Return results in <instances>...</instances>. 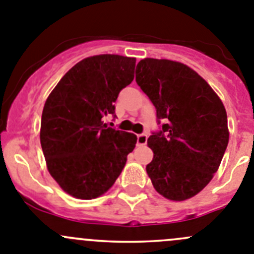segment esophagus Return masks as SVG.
Returning a JSON list of instances; mask_svg holds the SVG:
<instances>
[{
    "instance_id": "1",
    "label": "esophagus",
    "mask_w": 254,
    "mask_h": 254,
    "mask_svg": "<svg viewBox=\"0 0 254 254\" xmlns=\"http://www.w3.org/2000/svg\"><path fill=\"white\" fill-rule=\"evenodd\" d=\"M147 134L142 133V134L137 135V145H145L147 144Z\"/></svg>"
}]
</instances>
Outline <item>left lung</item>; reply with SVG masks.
<instances>
[{
    "mask_svg": "<svg viewBox=\"0 0 254 254\" xmlns=\"http://www.w3.org/2000/svg\"><path fill=\"white\" fill-rule=\"evenodd\" d=\"M135 81L157 110L158 132L148 138L154 157L147 165L154 189L183 201L199 194L217 172L228 144L227 114L209 84L188 65L145 58Z\"/></svg>",
    "mask_w": 254,
    "mask_h": 254,
    "instance_id": "8db88e82",
    "label": "left lung"
}]
</instances>
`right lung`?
I'll list each match as a JSON object with an SVG mask.
<instances>
[{"label":"right lung","instance_id":"add662e5","mask_svg":"<svg viewBox=\"0 0 254 254\" xmlns=\"http://www.w3.org/2000/svg\"><path fill=\"white\" fill-rule=\"evenodd\" d=\"M135 58L101 54L86 58L62 77L45 101L41 144L48 170L76 199L90 200L115 184L134 149L133 133L115 129L120 91L134 79Z\"/></svg>","mask_w":254,"mask_h":254}]
</instances>
